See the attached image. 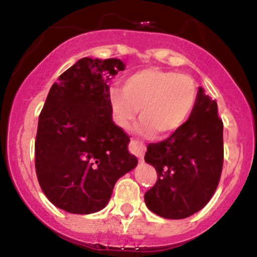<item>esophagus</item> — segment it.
<instances>
[{"label":"esophagus","instance_id":"esophagus-1","mask_svg":"<svg viewBox=\"0 0 257 257\" xmlns=\"http://www.w3.org/2000/svg\"><path fill=\"white\" fill-rule=\"evenodd\" d=\"M129 151L133 154H136L139 158V161H143L144 152H146V144L141 141H137V139H132L131 143H129Z\"/></svg>","mask_w":257,"mask_h":257}]
</instances>
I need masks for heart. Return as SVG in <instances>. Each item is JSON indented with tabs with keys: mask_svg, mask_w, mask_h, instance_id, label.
I'll use <instances>...</instances> for the list:
<instances>
[{
	"mask_svg": "<svg viewBox=\"0 0 257 257\" xmlns=\"http://www.w3.org/2000/svg\"><path fill=\"white\" fill-rule=\"evenodd\" d=\"M197 103V85L188 75L148 68L131 74L121 89L109 93L113 119L128 129L141 109L139 131L162 136L174 133L186 124Z\"/></svg>",
	"mask_w": 257,
	"mask_h": 257,
	"instance_id": "heart-1",
	"label": "heart"
}]
</instances>
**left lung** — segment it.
I'll use <instances>...</instances> for the list:
<instances>
[{
    "label": "left lung",
    "instance_id": "left-lung-1",
    "mask_svg": "<svg viewBox=\"0 0 257 257\" xmlns=\"http://www.w3.org/2000/svg\"><path fill=\"white\" fill-rule=\"evenodd\" d=\"M144 161L157 171L156 184L144 195L152 212L181 220L202 210L217 188L223 166V123L216 100L198 89L186 124L169 138L149 143Z\"/></svg>",
    "mask_w": 257,
    "mask_h": 257
}]
</instances>
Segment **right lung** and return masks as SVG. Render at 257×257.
Masks as SVG:
<instances>
[{"label": "right lung", "instance_id": "add662e5", "mask_svg": "<svg viewBox=\"0 0 257 257\" xmlns=\"http://www.w3.org/2000/svg\"><path fill=\"white\" fill-rule=\"evenodd\" d=\"M123 70L118 59L84 57L47 94L39 116L35 168L45 196L66 212L103 210L115 182L138 163L109 104L108 81Z\"/></svg>", "mask_w": 257, "mask_h": 257}]
</instances>
